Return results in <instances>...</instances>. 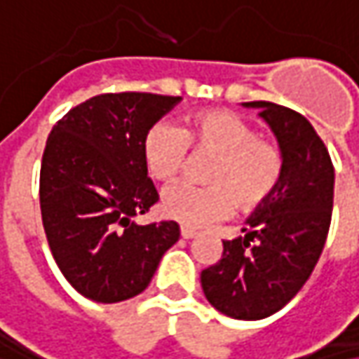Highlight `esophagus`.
Masks as SVG:
<instances>
[{
	"mask_svg": "<svg viewBox=\"0 0 359 359\" xmlns=\"http://www.w3.org/2000/svg\"><path fill=\"white\" fill-rule=\"evenodd\" d=\"M180 233H182V237H184V239H194V237L198 235V231H196V229H190V226H182V231H180Z\"/></svg>",
	"mask_w": 359,
	"mask_h": 359,
	"instance_id": "obj_1",
	"label": "esophagus"
}]
</instances>
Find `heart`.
Masks as SVG:
<instances>
[{"label":"heart","mask_w":359,"mask_h":359,"mask_svg":"<svg viewBox=\"0 0 359 359\" xmlns=\"http://www.w3.org/2000/svg\"><path fill=\"white\" fill-rule=\"evenodd\" d=\"M188 147L215 155L206 171L208 188L175 184L161 196L167 218L186 226H204L239 210L262 206L282 177V153L257 137L253 124L235 112L206 108L188 116L177 130L155 124L142 141V161L157 182H171L186 163Z\"/></svg>","instance_id":"1"}]
</instances>
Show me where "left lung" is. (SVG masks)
I'll list each match as a JSON object with an SVG mask.
<instances>
[{"label": "left lung", "mask_w": 359, "mask_h": 359, "mask_svg": "<svg viewBox=\"0 0 359 359\" xmlns=\"http://www.w3.org/2000/svg\"><path fill=\"white\" fill-rule=\"evenodd\" d=\"M259 110L282 153V177L241 229L222 241V257L200 276L218 313L259 320L284 309L306 284L327 241L335 171L313 124L271 102H245Z\"/></svg>", "instance_id": "obj_1"}]
</instances>
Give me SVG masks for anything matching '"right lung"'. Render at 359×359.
<instances>
[{"label":"right lung","instance_id":"1","mask_svg":"<svg viewBox=\"0 0 359 359\" xmlns=\"http://www.w3.org/2000/svg\"><path fill=\"white\" fill-rule=\"evenodd\" d=\"M182 97L102 93L53 126L40 167V212L53 257L81 296L112 304L141 294L180 239L173 220L139 224L157 200L144 135Z\"/></svg>","mask_w":359,"mask_h":359}]
</instances>
